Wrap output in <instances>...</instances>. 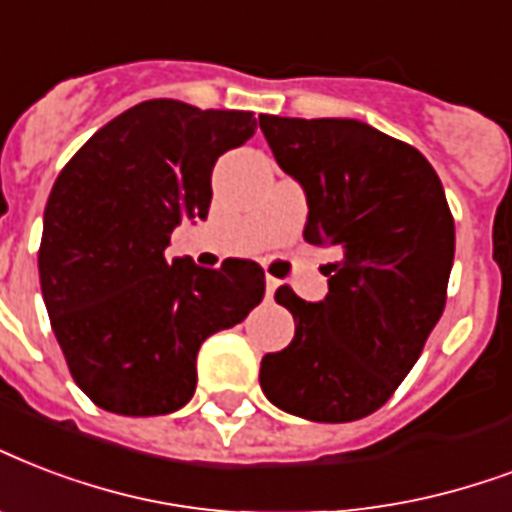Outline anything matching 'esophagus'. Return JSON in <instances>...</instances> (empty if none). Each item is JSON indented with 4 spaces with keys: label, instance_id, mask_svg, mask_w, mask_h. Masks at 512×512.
Instances as JSON below:
<instances>
[{
    "label": "esophagus",
    "instance_id": "obj_1",
    "mask_svg": "<svg viewBox=\"0 0 512 512\" xmlns=\"http://www.w3.org/2000/svg\"><path fill=\"white\" fill-rule=\"evenodd\" d=\"M279 279H273V276H265V298H273V292L279 290Z\"/></svg>",
    "mask_w": 512,
    "mask_h": 512
}]
</instances>
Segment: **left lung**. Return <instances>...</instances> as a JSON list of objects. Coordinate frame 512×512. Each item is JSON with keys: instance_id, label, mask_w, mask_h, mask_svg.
Returning <instances> with one entry per match:
<instances>
[{"instance_id": "obj_1", "label": "left lung", "mask_w": 512, "mask_h": 512, "mask_svg": "<svg viewBox=\"0 0 512 512\" xmlns=\"http://www.w3.org/2000/svg\"><path fill=\"white\" fill-rule=\"evenodd\" d=\"M273 158L308 198V244L338 247L327 295L306 303L284 284L295 319L287 349L265 354L260 386L308 421H357L395 395L446 308L454 217L416 147L346 117L260 115Z\"/></svg>"}]
</instances>
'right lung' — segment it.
<instances>
[{"mask_svg": "<svg viewBox=\"0 0 512 512\" xmlns=\"http://www.w3.org/2000/svg\"><path fill=\"white\" fill-rule=\"evenodd\" d=\"M255 128L244 109L150 99L99 128L58 174L39 284L74 384L104 411H179L201 343L263 300L255 260L201 268L166 257L179 222L206 220L217 158Z\"/></svg>", "mask_w": 512, "mask_h": 512, "instance_id": "1", "label": "right lung"}]
</instances>
